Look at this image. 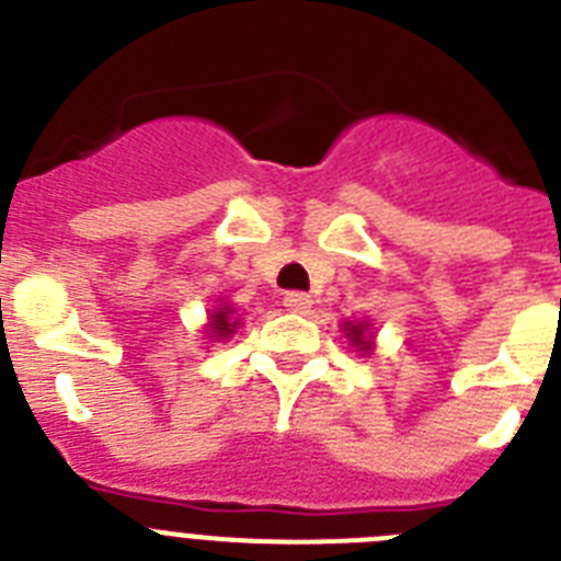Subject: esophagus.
Wrapping results in <instances>:
<instances>
[{"instance_id": "34e87169", "label": "esophagus", "mask_w": 561, "mask_h": 561, "mask_svg": "<svg viewBox=\"0 0 561 561\" xmlns=\"http://www.w3.org/2000/svg\"><path fill=\"white\" fill-rule=\"evenodd\" d=\"M310 305H313V299H310L308 294H299V290L285 296V308L290 310V313H308Z\"/></svg>"}]
</instances>
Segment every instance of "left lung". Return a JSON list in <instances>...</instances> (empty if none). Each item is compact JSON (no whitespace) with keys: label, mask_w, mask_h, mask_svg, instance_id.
I'll return each instance as SVG.
<instances>
[{"label":"left lung","mask_w":561,"mask_h":561,"mask_svg":"<svg viewBox=\"0 0 561 561\" xmlns=\"http://www.w3.org/2000/svg\"><path fill=\"white\" fill-rule=\"evenodd\" d=\"M344 330H347L350 344H353L358 353H373V339L367 335V324H362V321H358V324L347 321V324H344Z\"/></svg>","instance_id":"8db88e82"}]
</instances>
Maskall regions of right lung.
Segmentation results:
<instances>
[{
    "label": "right lung",
    "mask_w": 561,
    "mask_h": 561,
    "mask_svg": "<svg viewBox=\"0 0 561 561\" xmlns=\"http://www.w3.org/2000/svg\"><path fill=\"white\" fill-rule=\"evenodd\" d=\"M231 316H233L231 308H217V313H214L211 321H208V335H214V339H217V335H220V339H228V335L237 330V324H240V321H233Z\"/></svg>",
    "instance_id": "right-lung-1"
}]
</instances>
